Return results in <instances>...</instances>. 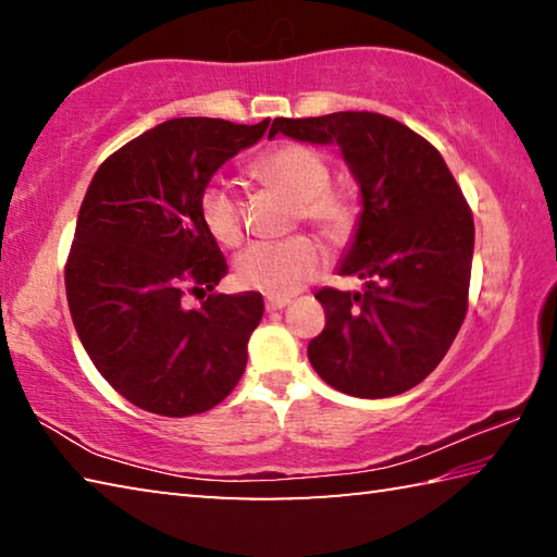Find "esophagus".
I'll return each mask as SVG.
<instances>
[{
	"mask_svg": "<svg viewBox=\"0 0 557 557\" xmlns=\"http://www.w3.org/2000/svg\"><path fill=\"white\" fill-rule=\"evenodd\" d=\"M289 297H268L265 299V309L268 312H277V309H285L289 305Z\"/></svg>",
	"mask_w": 557,
	"mask_h": 557,
	"instance_id": "34e87169",
	"label": "esophagus"
}]
</instances>
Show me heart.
I'll return each instance as SVG.
<instances>
[{
	"instance_id": "heart-1",
	"label": "heart",
	"mask_w": 557,
	"mask_h": 557,
	"mask_svg": "<svg viewBox=\"0 0 557 557\" xmlns=\"http://www.w3.org/2000/svg\"><path fill=\"white\" fill-rule=\"evenodd\" d=\"M250 176L295 201V215L312 225L332 243H346L358 223V211L346 194L329 186L332 166L317 149L305 145H280L260 154L250 164ZM201 221L211 238L223 248L243 240L240 203L225 186L211 184L199 199ZM322 268V250L307 235L280 243H256L235 260V280L245 289L268 297H289L317 277Z\"/></svg>"
}]
</instances>
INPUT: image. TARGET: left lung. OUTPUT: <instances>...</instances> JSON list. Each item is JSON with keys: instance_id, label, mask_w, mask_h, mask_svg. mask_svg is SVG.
<instances>
[{"instance_id": "1", "label": "left lung", "mask_w": 557, "mask_h": 557, "mask_svg": "<svg viewBox=\"0 0 557 557\" xmlns=\"http://www.w3.org/2000/svg\"><path fill=\"white\" fill-rule=\"evenodd\" d=\"M299 143L338 145L361 186V219L338 272L363 292H317L326 326L307 356L332 388L391 398L437 369L467 317L474 219L445 159L425 137L379 112L277 117Z\"/></svg>"}]
</instances>
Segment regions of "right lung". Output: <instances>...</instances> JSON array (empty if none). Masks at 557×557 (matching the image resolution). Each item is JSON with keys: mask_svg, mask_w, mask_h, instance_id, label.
Instances as JSON below:
<instances>
[{"mask_svg": "<svg viewBox=\"0 0 557 557\" xmlns=\"http://www.w3.org/2000/svg\"><path fill=\"white\" fill-rule=\"evenodd\" d=\"M268 122L166 120L110 154L81 203L65 260L75 332L102 379L147 412L211 410L248 363V338L265 312L260 292H212L196 310L183 297L228 275L199 199Z\"/></svg>", "mask_w": 557, "mask_h": 557, "instance_id": "1", "label": "right lung"}]
</instances>
